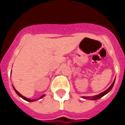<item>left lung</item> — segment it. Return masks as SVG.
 Listing matches in <instances>:
<instances>
[{
    "mask_svg": "<svg viewBox=\"0 0 125 125\" xmlns=\"http://www.w3.org/2000/svg\"><path fill=\"white\" fill-rule=\"evenodd\" d=\"M115 82V79L114 81L113 82V83L111 84V86H110L109 87V88H108V89L106 90V91L101 93L99 94H98V95L93 96H91H91H83V98H84V99H86V100H99V99H100L101 98H102L103 96H104L105 95V94H106L107 93H108L111 91V89H112L113 87V86H114Z\"/></svg>",
    "mask_w": 125,
    "mask_h": 125,
    "instance_id": "1",
    "label": "left lung"
}]
</instances>
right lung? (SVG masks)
<instances>
[{
  "label": "right lung",
  "instance_id": "obj_1",
  "mask_svg": "<svg viewBox=\"0 0 125 125\" xmlns=\"http://www.w3.org/2000/svg\"><path fill=\"white\" fill-rule=\"evenodd\" d=\"M13 88H14V91H15V93H17V94H18V95L20 97H21V98H22V99H24V100H25V101H29V102H32V101H37V100H39V99H41V98H42L43 97H44V96H45V94H43V95H42L40 97V98H37V99H35V100H31V99H29V98H25V97H24V96H22V95L21 94V93H19L18 91H17V90H16V89H15V88H14V86H13Z\"/></svg>",
  "mask_w": 125,
  "mask_h": 125
}]
</instances>
